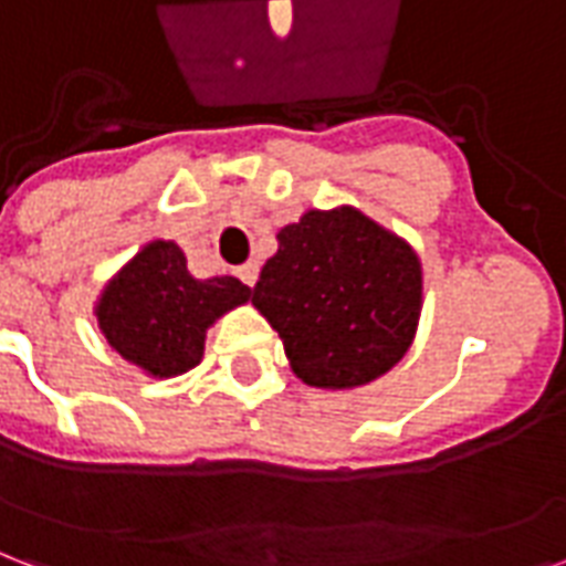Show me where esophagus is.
Masks as SVG:
<instances>
[{
	"instance_id": "1",
	"label": "esophagus",
	"mask_w": 566,
	"mask_h": 566,
	"mask_svg": "<svg viewBox=\"0 0 566 566\" xmlns=\"http://www.w3.org/2000/svg\"><path fill=\"white\" fill-rule=\"evenodd\" d=\"M235 274H239L242 283H248V286H256V280H260V265H256V262H248V265H242Z\"/></svg>"
}]
</instances>
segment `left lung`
Returning a JSON list of instances; mask_svg holds the SVG:
<instances>
[{"label":"left lung","instance_id":"left-lung-1","mask_svg":"<svg viewBox=\"0 0 566 566\" xmlns=\"http://www.w3.org/2000/svg\"><path fill=\"white\" fill-rule=\"evenodd\" d=\"M277 242L253 306L283 339L295 378L354 389L387 375L422 315V260L410 242L348 203L306 209Z\"/></svg>","mask_w":566,"mask_h":566}]
</instances>
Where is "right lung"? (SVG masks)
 I'll return each mask as SVG.
<instances>
[{"label":"right lung","instance_id":"right-lung-1","mask_svg":"<svg viewBox=\"0 0 566 566\" xmlns=\"http://www.w3.org/2000/svg\"><path fill=\"white\" fill-rule=\"evenodd\" d=\"M242 280H197L170 239H153L120 265L94 304L96 327L147 378H177L203 360L206 331L251 301Z\"/></svg>","mask_w":566,"mask_h":566}]
</instances>
